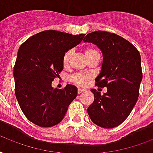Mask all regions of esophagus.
Masks as SVG:
<instances>
[{
    "label": "esophagus",
    "mask_w": 153,
    "mask_h": 153,
    "mask_svg": "<svg viewBox=\"0 0 153 153\" xmlns=\"http://www.w3.org/2000/svg\"><path fill=\"white\" fill-rule=\"evenodd\" d=\"M85 91V89H82V88H78V93H79V94L84 93Z\"/></svg>",
    "instance_id": "1"
}]
</instances>
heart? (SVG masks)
I'll use <instances>...</instances> for the list:
<instances>
[{
	"label": "heart",
	"instance_id": "heart-1",
	"mask_svg": "<svg viewBox=\"0 0 153 153\" xmlns=\"http://www.w3.org/2000/svg\"><path fill=\"white\" fill-rule=\"evenodd\" d=\"M71 54H72V51L68 50L67 51L63 56V59H62V63L64 66H68L69 63V60H70ZM85 54L86 56V58L89 57L91 56L96 55V54H99L97 49H95L93 47H87L85 48ZM88 79V76L85 75H81V74H76L71 77V81L76 85H79V86H84L86 84V81Z\"/></svg>",
	"mask_w": 153,
	"mask_h": 153
}]
</instances>
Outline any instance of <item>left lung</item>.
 <instances>
[{
    "instance_id": "left-lung-1",
    "label": "left lung",
    "mask_w": 153,
    "mask_h": 153,
    "mask_svg": "<svg viewBox=\"0 0 153 153\" xmlns=\"http://www.w3.org/2000/svg\"><path fill=\"white\" fill-rule=\"evenodd\" d=\"M84 41L94 44L102 52L103 63L96 85L108 88L104 95L91 89L94 101L88 108V114L100 127H117L129 116L138 100L143 77L139 51L129 41L108 32L90 33Z\"/></svg>"
}]
</instances>
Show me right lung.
<instances>
[{"label": "right lung", "instance_id": "add662e5", "mask_svg": "<svg viewBox=\"0 0 153 153\" xmlns=\"http://www.w3.org/2000/svg\"><path fill=\"white\" fill-rule=\"evenodd\" d=\"M84 36L46 30L29 37L19 48L13 69L15 94L32 123L45 128L57 125L76 97V86L67 85L58 89L52 87V82L63 70L64 54Z\"/></svg>", "mask_w": 153, "mask_h": 153}]
</instances>
